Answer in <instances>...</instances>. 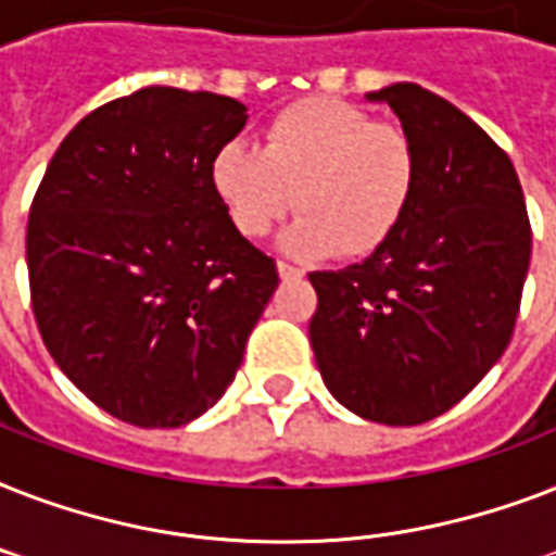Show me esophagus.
<instances>
[{"label":"esophagus","mask_w":556,"mask_h":556,"mask_svg":"<svg viewBox=\"0 0 556 556\" xmlns=\"http://www.w3.org/2000/svg\"><path fill=\"white\" fill-rule=\"evenodd\" d=\"M277 270H279V277H282V279H300V277H305L303 268H294V265H288V262H282V260L277 262Z\"/></svg>","instance_id":"obj_1"}]
</instances>
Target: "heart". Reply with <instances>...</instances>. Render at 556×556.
Wrapping results in <instances>:
<instances>
[{"mask_svg":"<svg viewBox=\"0 0 556 556\" xmlns=\"http://www.w3.org/2000/svg\"><path fill=\"white\" fill-rule=\"evenodd\" d=\"M210 181L236 230L262 239L294 207L303 213L282 248L303 260L369 256L395 236L418 190V150L361 106L305 98L279 109L262 150L218 147Z\"/></svg>","mask_w":556,"mask_h":556,"instance_id":"obj_1","label":"heart"}]
</instances>
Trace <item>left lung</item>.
<instances>
[{
	"mask_svg": "<svg viewBox=\"0 0 556 556\" xmlns=\"http://www.w3.org/2000/svg\"><path fill=\"white\" fill-rule=\"evenodd\" d=\"M387 103L418 150L413 207L383 248L308 274L323 383L366 421L413 427L447 413L508 349L531 225L505 152L439 94L392 83Z\"/></svg>",
	"mask_w": 556,
	"mask_h": 556,
	"instance_id": "1",
	"label": "left lung"
}]
</instances>
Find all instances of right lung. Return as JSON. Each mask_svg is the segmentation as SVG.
Masks as SVG:
<instances>
[{
    "label": "right lung",
    "mask_w": 556,
    "mask_h": 556,
    "mask_svg": "<svg viewBox=\"0 0 556 556\" xmlns=\"http://www.w3.org/2000/svg\"><path fill=\"white\" fill-rule=\"evenodd\" d=\"M248 124L213 91L150 86L86 115L28 216L30 305L65 378L135 427H181L225 395L277 291L210 161Z\"/></svg>",
    "instance_id": "1"
}]
</instances>
